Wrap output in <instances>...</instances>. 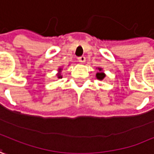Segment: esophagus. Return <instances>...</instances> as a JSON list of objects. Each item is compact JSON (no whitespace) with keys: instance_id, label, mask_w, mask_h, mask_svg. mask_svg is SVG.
Segmentation results:
<instances>
[{"instance_id":"34e87169","label":"esophagus","mask_w":154,"mask_h":154,"mask_svg":"<svg viewBox=\"0 0 154 154\" xmlns=\"http://www.w3.org/2000/svg\"><path fill=\"white\" fill-rule=\"evenodd\" d=\"M78 61H79L80 63H84V62L86 61V58H85L84 56H81V57L78 58Z\"/></svg>"}]
</instances>
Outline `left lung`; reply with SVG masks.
I'll return each instance as SVG.
<instances>
[{
  "instance_id": "obj_1",
  "label": "left lung",
  "mask_w": 154,
  "mask_h": 154,
  "mask_svg": "<svg viewBox=\"0 0 154 154\" xmlns=\"http://www.w3.org/2000/svg\"><path fill=\"white\" fill-rule=\"evenodd\" d=\"M99 71H101V69L99 68ZM105 77H106V75L104 74L103 72H98V73L96 74V77H97L98 79H100V80H102Z\"/></svg>"
}]
</instances>
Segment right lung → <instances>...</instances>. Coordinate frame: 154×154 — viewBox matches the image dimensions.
I'll return each mask as SVG.
<instances>
[{"label":"right lung","instance_id":"add662e5","mask_svg":"<svg viewBox=\"0 0 154 154\" xmlns=\"http://www.w3.org/2000/svg\"><path fill=\"white\" fill-rule=\"evenodd\" d=\"M59 77V78H60V77H61V76H59V77Z\"/></svg>","mask_w":154,"mask_h":154}]
</instances>
